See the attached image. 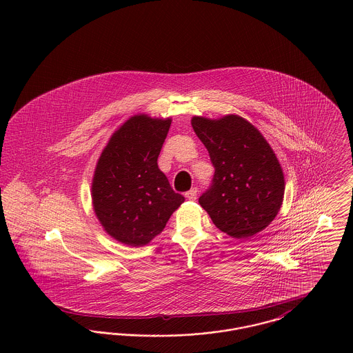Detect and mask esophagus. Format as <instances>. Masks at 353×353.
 <instances>
[{"mask_svg":"<svg viewBox=\"0 0 353 353\" xmlns=\"http://www.w3.org/2000/svg\"><path fill=\"white\" fill-rule=\"evenodd\" d=\"M197 192H199V190H197L196 188H193V189H190L189 192H186V194H185V196H186V199H188V200L194 201V200L197 199Z\"/></svg>","mask_w":353,"mask_h":353,"instance_id":"esophagus-1","label":"esophagus"}]
</instances>
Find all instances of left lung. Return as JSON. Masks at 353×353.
I'll return each mask as SVG.
<instances>
[{"instance_id": "1", "label": "left lung", "mask_w": 353, "mask_h": 353, "mask_svg": "<svg viewBox=\"0 0 353 353\" xmlns=\"http://www.w3.org/2000/svg\"><path fill=\"white\" fill-rule=\"evenodd\" d=\"M214 167L199 202L213 224L232 238H249L270 224L284 197V175L270 145L238 115L192 119Z\"/></svg>"}]
</instances>
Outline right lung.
Segmentation results:
<instances>
[{"label":"right lung","mask_w":353,"mask_h":353,"mask_svg":"<svg viewBox=\"0 0 353 353\" xmlns=\"http://www.w3.org/2000/svg\"><path fill=\"white\" fill-rule=\"evenodd\" d=\"M171 119L136 115L112 134L98 161L92 200L104 230L129 246L151 242L185 201L157 165Z\"/></svg>","instance_id":"right-lung-1"}]
</instances>
